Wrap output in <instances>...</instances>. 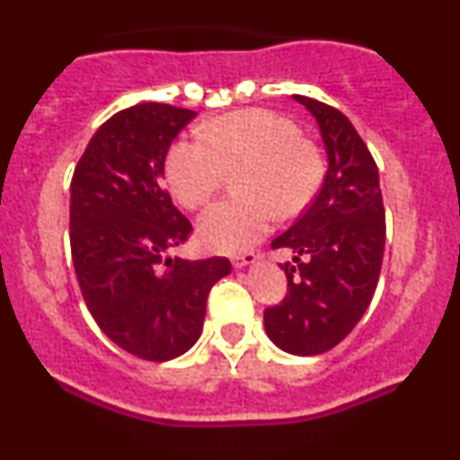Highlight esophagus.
I'll use <instances>...</instances> for the list:
<instances>
[{
	"mask_svg": "<svg viewBox=\"0 0 460 460\" xmlns=\"http://www.w3.org/2000/svg\"><path fill=\"white\" fill-rule=\"evenodd\" d=\"M255 261H257V255L252 251L242 252V255H234V260H231V263H234V268L251 266V263H255Z\"/></svg>",
	"mask_w": 460,
	"mask_h": 460,
	"instance_id": "1",
	"label": "esophagus"
}]
</instances>
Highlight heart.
<instances>
[{"instance_id":"heart-1","label":"heart","mask_w":460,"mask_h":460,"mask_svg":"<svg viewBox=\"0 0 460 460\" xmlns=\"http://www.w3.org/2000/svg\"><path fill=\"white\" fill-rule=\"evenodd\" d=\"M240 171L242 199L220 200L199 220L200 242L212 251H244L270 231L274 216L303 212L324 183L326 157L292 119L270 110L220 116L203 136L175 142L166 157L168 186L188 209L209 203Z\"/></svg>"}]
</instances>
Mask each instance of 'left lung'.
I'll use <instances>...</instances> for the list:
<instances>
[{"mask_svg":"<svg viewBox=\"0 0 460 460\" xmlns=\"http://www.w3.org/2000/svg\"><path fill=\"white\" fill-rule=\"evenodd\" d=\"M318 120L329 171L314 203L274 237L289 248L281 263L288 294L263 311L268 337L292 355H322L340 344L376 292L385 252V208L372 153L340 110L294 94Z\"/></svg>","mask_w":460,"mask_h":460,"instance_id":"1","label":"left lung"}]
</instances>
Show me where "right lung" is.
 <instances>
[{
  "label": "right lung",
  "mask_w": 460,
  "mask_h": 460,
  "mask_svg": "<svg viewBox=\"0 0 460 460\" xmlns=\"http://www.w3.org/2000/svg\"><path fill=\"white\" fill-rule=\"evenodd\" d=\"M197 112L146 102L94 131L71 179V255L86 307L105 335L145 361L197 344L226 257H171L192 225L162 186L171 142Z\"/></svg>",
  "instance_id": "obj_1"
}]
</instances>
